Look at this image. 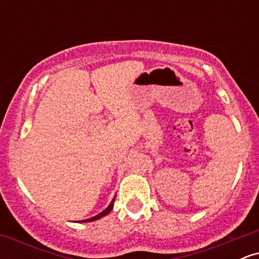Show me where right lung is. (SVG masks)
I'll return each mask as SVG.
<instances>
[{"instance_id": "right-lung-1", "label": "right lung", "mask_w": 259, "mask_h": 259, "mask_svg": "<svg viewBox=\"0 0 259 259\" xmlns=\"http://www.w3.org/2000/svg\"><path fill=\"white\" fill-rule=\"evenodd\" d=\"M115 198V197H114ZM114 198H113L112 200V202L111 203H109V206L106 208L105 210H102V212L101 213H99V214L97 215H95V217H92V218H89V219H86V221H80V223H86V222H94V221H97V219H100V218H102V217H105V215H107L108 214L109 212H111V210L113 209V206H114Z\"/></svg>"}]
</instances>
